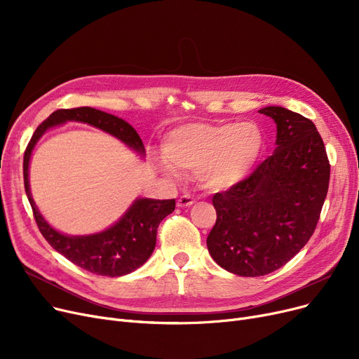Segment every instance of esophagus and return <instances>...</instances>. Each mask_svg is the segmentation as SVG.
I'll list each match as a JSON object with an SVG mask.
<instances>
[{"label":"esophagus","instance_id":"esophagus-1","mask_svg":"<svg viewBox=\"0 0 359 359\" xmlns=\"http://www.w3.org/2000/svg\"><path fill=\"white\" fill-rule=\"evenodd\" d=\"M195 203V199L191 195H183L177 199V206L179 208H189Z\"/></svg>","mask_w":359,"mask_h":359}]
</instances>
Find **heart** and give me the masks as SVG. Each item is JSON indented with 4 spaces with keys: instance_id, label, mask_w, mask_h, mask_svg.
I'll use <instances>...</instances> for the list:
<instances>
[{
    "instance_id": "b5f03b06",
    "label": "heart",
    "mask_w": 359,
    "mask_h": 359,
    "mask_svg": "<svg viewBox=\"0 0 359 359\" xmlns=\"http://www.w3.org/2000/svg\"><path fill=\"white\" fill-rule=\"evenodd\" d=\"M263 148V132L253 122L187 123L165 137L158 165L173 177L177 170L196 173L206 187L224 191L252 173Z\"/></svg>"
}]
</instances>
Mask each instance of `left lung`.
<instances>
[{
  "label": "left lung",
  "mask_w": 359,
  "mask_h": 359,
  "mask_svg": "<svg viewBox=\"0 0 359 359\" xmlns=\"http://www.w3.org/2000/svg\"><path fill=\"white\" fill-rule=\"evenodd\" d=\"M276 125V148L246 180L215 194L217 222L206 246L221 268L240 276L284 266L313 236L330 165L316 125L280 106L259 110Z\"/></svg>",
  "instance_id": "1"
}]
</instances>
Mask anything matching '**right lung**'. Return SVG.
<instances>
[{"mask_svg": "<svg viewBox=\"0 0 359 359\" xmlns=\"http://www.w3.org/2000/svg\"><path fill=\"white\" fill-rule=\"evenodd\" d=\"M67 122H80L107 132L118 138L141 158L145 157V148L138 132L126 121L110 115V113L97 110L94 107L61 109L52 115L34 130V134L26 148L23 175L25 189L27 199L32 205L33 215L42 236L50 246L67 257L74 265H77L91 273L102 276H122L134 272L149 259L156 249L157 229L160 222L175 211V199H151L138 196L130 203L123 215L113 222L103 231L69 236L53 229L43 218L39 208L33 201L29 168L33 149L45 135V132L64 125Z\"/></svg>", "mask_w": 359, "mask_h": 359, "instance_id": "right-lung-1", "label": "right lung"}]
</instances>
